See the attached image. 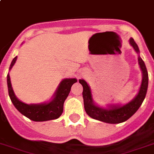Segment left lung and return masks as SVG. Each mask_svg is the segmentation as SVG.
I'll return each mask as SVG.
<instances>
[{
	"mask_svg": "<svg viewBox=\"0 0 154 154\" xmlns=\"http://www.w3.org/2000/svg\"><path fill=\"white\" fill-rule=\"evenodd\" d=\"M129 43L135 49V51L139 54L140 49L133 38H130ZM138 62L143 73V79H142L140 91L132 101L124 105H111L108 109H103L97 106L94 102L92 98L90 86L87 84L85 80H81V79L79 80L80 84H81L83 86L82 94L84 98V105H85V111L88 116L94 119L99 120L106 123L118 124L126 121L136 113V111L141 106L142 103L146 97L148 88V79H149L145 63L140 56L138 57Z\"/></svg>",
	"mask_w": 154,
	"mask_h": 154,
	"instance_id": "1",
	"label": "left lung"
}]
</instances>
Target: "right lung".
<instances>
[{
	"instance_id": "1",
	"label": "right lung",
	"mask_w": 154,
	"mask_h": 154,
	"mask_svg": "<svg viewBox=\"0 0 154 154\" xmlns=\"http://www.w3.org/2000/svg\"><path fill=\"white\" fill-rule=\"evenodd\" d=\"M17 60V57L13 59L11 63L9 70H10ZM77 82L76 78L63 79L59 85L57 91L53 94V98L49 102L42 103V104H31L28 105L22 101H19L15 96L13 91L9 73L7 76V83L8 88L9 97L13 105L19 112L29 118V119L35 122H44L49 120L57 119L62 115L63 111V104L66 97L69 95L72 85Z\"/></svg>"
}]
</instances>
